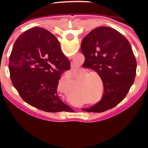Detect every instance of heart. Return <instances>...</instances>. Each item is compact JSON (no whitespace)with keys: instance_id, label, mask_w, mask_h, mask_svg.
Returning a JSON list of instances; mask_svg holds the SVG:
<instances>
[{"instance_id":"1","label":"heart","mask_w":148,"mask_h":148,"mask_svg":"<svg viewBox=\"0 0 148 148\" xmlns=\"http://www.w3.org/2000/svg\"><path fill=\"white\" fill-rule=\"evenodd\" d=\"M94 74L100 77V75L96 71H90L87 72L84 77V79L86 78V85H88L90 87L91 92H95V90H96V84L98 79V77L95 76Z\"/></svg>"}]
</instances>
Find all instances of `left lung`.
I'll list each match as a JSON object with an SVG mask.
<instances>
[{"instance_id": "obj_1", "label": "left lung", "mask_w": 148, "mask_h": 148, "mask_svg": "<svg viewBox=\"0 0 148 148\" xmlns=\"http://www.w3.org/2000/svg\"><path fill=\"white\" fill-rule=\"evenodd\" d=\"M81 50L88 67L100 75L104 88L100 102L82 110L102 112L114 108L126 97L136 75V59L129 41L116 29L102 26L84 38Z\"/></svg>"}]
</instances>
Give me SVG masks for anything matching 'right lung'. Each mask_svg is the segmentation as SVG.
<instances>
[{
    "label": "right lung",
    "instance_id": "obj_1",
    "mask_svg": "<svg viewBox=\"0 0 148 148\" xmlns=\"http://www.w3.org/2000/svg\"><path fill=\"white\" fill-rule=\"evenodd\" d=\"M70 67L55 36L42 27L23 32L9 57L11 79L20 96L31 106L48 112L70 108L57 95L60 75Z\"/></svg>",
    "mask_w": 148,
    "mask_h": 148
}]
</instances>
